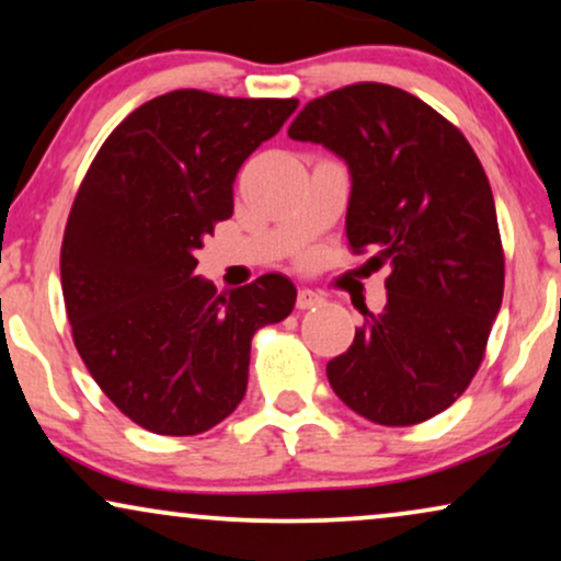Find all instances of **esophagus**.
Masks as SVG:
<instances>
[{
	"label": "esophagus",
	"instance_id": "34e87169",
	"mask_svg": "<svg viewBox=\"0 0 561 561\" xmlns=\"http://www.w3.org/2000/svg\"><path fill=\"white\" fill-rule=\"evenodd\" d=\"M323 302V297L316 293V289H308L302 287L300 293H297V308L300 310H308V308H318V305Z\"/></svg>",
	"mask_w": 561,
	"mask_h": 561
}]
</instances>
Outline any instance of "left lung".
<instances>
[{"label": "left lung", "instance_id": "obj_1", "mask_svg": "<svg viewBox=\"0 0 561 561\" xmlns=\"http://www.w3.org/2000/svg\"><path fill=\"white\" fill-rule=\"evenodd\" d=\"M289 139L350 168L346 238L388 266L386 308L325 365L333 393L375 424L407 427L469 388L500 313L505 256L492 188L450 122L407 90L359 82L316 98Z\"/></svg>", "mask_w": 561, "mask_h": 561}]
</instances>
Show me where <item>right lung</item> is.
Wrapping results in <instances>:
<instances>
[{
    "mask_svg": "<svg viewBox=\"0 0 561 561\" xmlns=\"http://www.w3.org/2000/svg\"><path fill=\"white\" fill-rule=\"evenodd\" d=\"M295 98L173 90L131 111L77 191L61 243L75 346L101 391L154 435H198L245 396L251 339L293 313L297 289L264 274L217 295L194 276L232 183Z\"/></svg>",
    "mask_w": 561,
    "mask_h": 561,
    "instance_id": "obj_1",
    "label": "right lung"
}]
</instances>
